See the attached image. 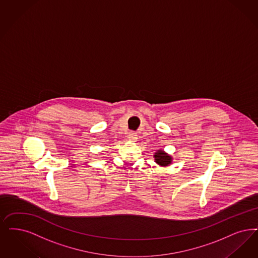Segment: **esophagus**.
Instances as JSON below:
<instances>
[{"label": "esophagus", "instance_id": "1", "mask_svg": "<svg viewBox=\"0 0 258 258\" xmlns=\"http://www.w3.org/2000/svg\"><path fill=\"white\" fill-rule=\"evenodd\" d=\"M137 134L134 133V132H132V133H130L128 135H127V138L130 139V140H132V141H136L137 140Z\"/></svg>", "mask_w": 258, "mask_h": 258}]
</instances>
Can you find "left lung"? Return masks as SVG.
Listing matches in <instances>:
<instances>
[{
	"instance_id": "1",
	"label": "left lung",
	"mask_w": 258,
	"mask_h": 258,
	"mask_svg": "<svg viewBox=\"0 0 258 258\" xmlns=\"http://www.w3.org/2000/svg\"><path fill=\"white\" fill-rule=\"evenodd\" d=\"M155 162L161 166L169 165L171 163V157L164 152L158 151L155 155Z\"/></svg>"
}]
</instances>
